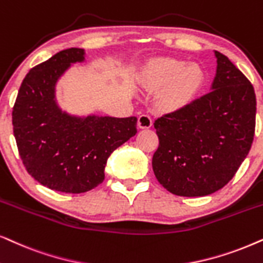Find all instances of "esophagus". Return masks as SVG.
<instances>
[{
	"instance_id": "obj_1",
	"label": "esophagus",
	"mask_w": 263,
	"mask_h": 263,
	"mask_svg": "<svg viewBox=\"0 0 263 263\" xmlns=\"http://www.w3.org/2000/svg\"><path fill=\"white\" fill-rule=\"evenodd\" d=\"M152 118L148 115H141L138 119V127L140 129H148L152 127Z\"/></svg>"
}]
</instances>
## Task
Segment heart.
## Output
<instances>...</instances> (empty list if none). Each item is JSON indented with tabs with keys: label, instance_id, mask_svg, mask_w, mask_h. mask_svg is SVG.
Here are the masks:
<instances>
[{
	"label": "heart",
	"instance_id": "1",
	"mask_svg": "<svg viewBox=\"0 0 263 263\" xmlns=\"http://www.w3.org/2000/svg\"><path fill=\"white\" fill-rule=\"evenodd\" d=\"M205 72L199 65L174 58L153 60L144 71V82L152 90H161L159 102L166 110H181L205 86Z\"/></svg>",
	"mask_w": 263,
	"mask_h": 263
}]
</instances>
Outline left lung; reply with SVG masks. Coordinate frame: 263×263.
Here are the masks:
<instances>
[{"instance_id": "8db88e82", "label": "left lung", "mask_w": 263, "mask_h": 263, "mask_svg": "<svg viewBox=\"0 0 263 263\" xmlns=\"http://www.w3.org/2000/svg\"><path fill=\"white\" fill-rule=\"evenodd\" d=\"M214 53L217 66L210 93L155 122L159 146L153 172L176 196L204 197L222 189L254 140V87L226 55Z\"/></svg>"}]
</instances>
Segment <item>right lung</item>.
I'll use <instances>...</instances> for the list:
<instances>
[{
    "label": "right lung",
    "instance_id": "add662e5",
    "mask_svg": "<svg viewBox=\"0 0 263 263\" xmlns=\"http://www.w3.org/2000/svg\"><path fill=\"white\" fill-rule=\"evenodd\" d=\"M84 60V49L69 48L30 70L12 114L27 173L43 186L65 193H83L100 185L108 157L138 132L134 116H76L61 110L57 83L73 64Z\"/></svg>",
    "mask_w": 263,
    "mask_h": 263
}]
</instances>
